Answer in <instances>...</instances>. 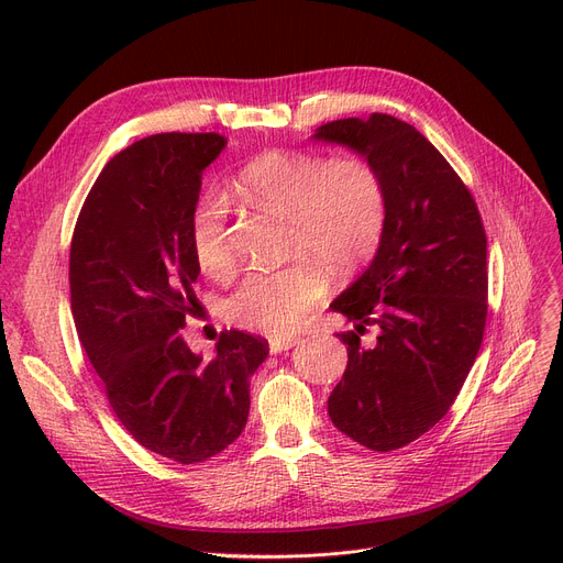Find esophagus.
<instances>
[{
    "instance_id": "34e87169",
    "label": "esophagus",
    "mask_w": 563,
    "mask_h": 563,
    "mask_svg": "<svg viewBox=\"0 0 563 563\" xmlns=\"http://www.w3.org/2000/svg\"><path fill=\"white\" fill-rule=\"evenodd\" d=\"M297 344H301V338H274L269 342V349H272V353H283V351L297 346Z\"/></svg>"
}]
</instances>
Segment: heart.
Instances as JSON below:
<instances>
[{
    "instance_id": "b5f03b06",
    "label": "heart",
    "mask_w": 563,
    "mask_h": 563,
    "mask_svg": "<svg viewBox=\"0 0 563 563\" xmlns=\"http://www.w3.org/2000/svg\"><path fill=\"white\" fill-rule=\"evenodd\" d=\"M240 196L294 228L291 253L310 255L338 276L356 274L374 260L388 225V187L378 166L358 153L327 159L312 153L272 151L236 173ZM191 246L212 278L234 272L228 202L207 194L191 217ZM327 276L310 260L280 272H253L228 299L234 323L289 335L327 297Z\"/></svg>"
}]
</instances>
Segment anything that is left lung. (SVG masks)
<instances>
[{"label":"left lung","instance_id":"8db88e82","mask_svg":"<svg viewBox=\"0 0 563 563\" xmlns=\"http://www.w3.org/2000/svg\"><path fill=\"white\" fill-rule=\"evenodd\" d=\"M314 136L369 157L388 187L380 249L331 306L356 331L338 333L349 363L329 416L358 445L393 452L448 416L477 358L488 314L486 230L459 173L399 118H344ZM367 328L377 338L361 343Z\"/></svg>","mask_w":563,"mask_h":563}]
</instances>
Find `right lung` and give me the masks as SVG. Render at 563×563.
<instances>
[{
	"label": "right lung",
	"instance_id": "right-lung-1",
	"mask_svg": "<svg viewBox=\"0 0 563 563\" xmlns=\"http://www.w3.org/2000/svg\"><path fill=\"white\" fill-rule=\"evenodd\" d=\"M217 132L155 134L118 153L88 191L70 244L79 342L130 435L175 463H200L240 438L249 378L269 342L223 331L202 361L180 329L198 299L191 217Z\"/></svg>",
	"mask_w": 563,
	"mask_h": 563
}]
</instances>
